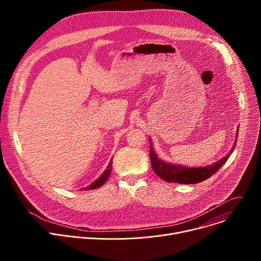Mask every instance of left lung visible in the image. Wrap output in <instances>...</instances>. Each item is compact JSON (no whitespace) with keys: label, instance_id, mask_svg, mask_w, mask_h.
Segmentation results:
<instances>
[{"label":"left lung","instance_id":"1","mask_svg":"<svg viewBox=\"0 0 261 261\" xmlns=\"http://www.w3.org/2000/svg\"><path fill=\"white\" fill-rule=\"evenodd\" d=\"M236 144L237 142H234L233 147L231 148V152H229L227 156L222 158L215 164H212L210 166L207 165L204 167H197V168L170 164L160 160L156 155V153L154 152L152 144H150V158H151L152 168L154 169V171L158 176H160L162 179L168 182L186 184V185L197 184L211 177L223 166V164L228 160L231 153L233 152Z\"/></svg>","mask_w":261,"mask_h":261}]
</instances>
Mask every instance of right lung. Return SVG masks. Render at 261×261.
<instances>
[{
	"label": "right lung",
	"instance_id": "right-lung-1",
	"mask_svg": "<svg viewBox=\"0 0 261 261\" xmlns=\"http://www.w3.org/2000/svg\"><path fill=\"white\" fill-rule=\"evenodd\" d=\"M111 165H113V161H110L107 168L105 169V171L101 174V176L95 180L93 184H91L90 186H88V187L84 188V190H93V189H96V188H99L101 187V186L107 180V178L109 177L110 173H111Z\"/></svg>",
	"mask_w": 261,
	"mask_h": 261
}]
</instances>
